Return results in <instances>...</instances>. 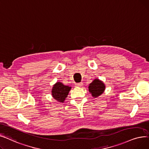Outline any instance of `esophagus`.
Here are the masks:
<instances>
[{
	"mask_svg": "<svg viewBox=\"0 0 149 149\" xmlns=\"http://www.w3.org/2000/svg\"><path fill=\"white\" fill-rule=\"evenodd\" d=\"M82 86H83V84L82 82L76 84V87H82Z\"/></svg>",
	"mask_w": 149,
	"mask_h": 149,
	"instance_id": "obj_1",
	"label": "esophagus"
}]
</instances>
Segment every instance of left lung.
<instances>
[{
  "label": "left lung",
  "mask_w": 149,
  "mask_h": 149,
  "mask_svg": "<svg viewBox=\"0 0 149 149\" xmlns=\"http://www.w3.org/2000/svg\"><path fill=\"white\" fill-rule=\"evenodd\" d=\"M105 90V85L101 80L97 78L94 79L89 84L88 91L93 97L101 96Z\"/></svg>",
  "instance_id": "obj_1"
}]
</instances>
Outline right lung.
I'll return each mask as SVG.
<instances>
[{
    "label": "right lung",
    "mask_w": 149,
    "mask_h": 149,
    "mask_svg": "<svg viewBox=\"0 0 149 149\" xmlns=\"http://www.w3.org/2000/svg\"><path fill=\"white\" fill-rule=\"evenodd\" d=\"M71 88V87L64 86L61 82H57L53 85L52 89V95L56 101L63 103L67 97Z\"/></svg>",
    "instance_id": "obj_1"
}]
</instances>
